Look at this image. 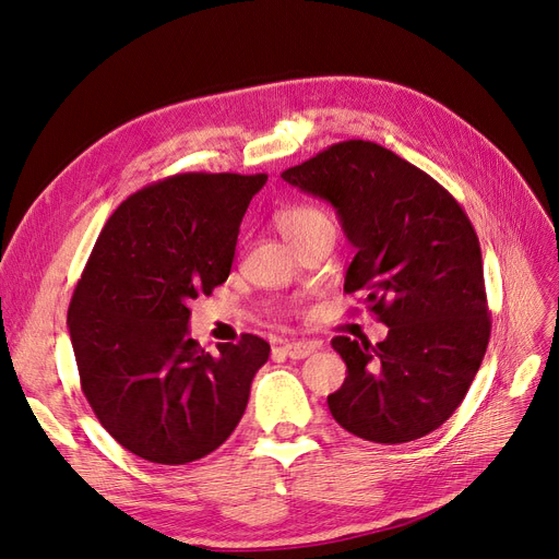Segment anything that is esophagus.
Masks as SVG:
<instances>
[{
	"mask_svg": "<svg viewBox=\"0 0 559 559\" xmlns=\"http://www.w3.org/2000/svg\"><path fill=\"white\" fill-rule=\"evenodd\" d=\"M319 349L317 343H308V341H296V343H284L282 352L289 359H306L310 354H314Z\"/></svg>",
	"mask_w": 559,
	"mask_h": 559,
	"instance_id": "obj_1",
	"label": "esophagus"
}]
</instances>
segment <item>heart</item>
Masks as SVG:
<instances>
[{
  "instance_id": "heart-1",
  "label": "heart",
  "mask_w": 559,
  "mask_h": 559,
  "mask_svg": "<svg viewBox=\"0 0 559 559\" xmlns=\"http://www.w3.org/2000/svg\"><path fill=\"white\" fill-rule=\"evenodd\" d=\"M275 226L294 249L321 233H335L333 218L317 205H292L275 214Z\"/></svg>"
}]
</instances>
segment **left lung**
<instances>
[{
	"mask_svg": "<svg viewBox=\"0 0 559 559\" xmlns=\"http://www.w3.org/2000/svg\"><path fill=\"white\" fill-rule=\"evenodd\" d=\"M331 202L357 249L345 294L389 333L382 343L335 335L347 364L329 396L333 419L373 443H408L460 408L489 343L478 235L441 183L376 142L347 140L282 173Z\"/></svg>",
	"mask_w": 559,
	"mask_h": 559,
	"instance_id": "obj_1",
	"label": "left lung"
}]
</instances>
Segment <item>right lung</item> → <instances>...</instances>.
I'll use <instances>...</instances> for the list:
<instances>
[{
    "label": "right lung",
    "instance_id": "obj_1",
    "mask_svg": "<svg viewBox=\"0 0 559 559\" xmlns=\"http://www.w3.org/2000/svg\"><path fill=\"white\" fill-rule=\"evenodd\" d=\"M267 175L183 173L121 202L67 312L81 389L118 443L154 464L214 452L245 415L270 345L216 354L189 337V300L224 284L242 216Z\"/></svg>",
    "mask_w": 559,
    "mask_h": 559
}]
</instances>
